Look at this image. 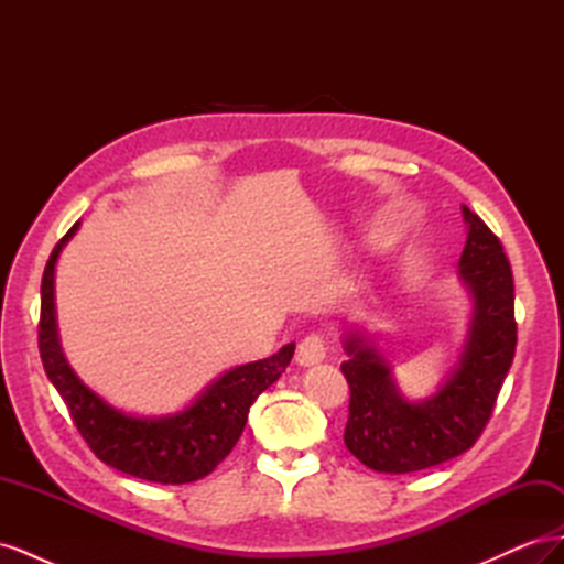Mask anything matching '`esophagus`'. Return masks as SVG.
Here are the masks:
<instances>
[{
    "label": "esophagus",
    "mask_w": 564,
    "mask_h": 564,
    "mask_svg": "<svg viewBox=\"0 0 564 564\" xmlns=\"http://www.w3.org/2000/svg\"><path fill=\"white\" fill-rule=\"evenodd\" d=\"M324 357H327V344H324V338L319 334L305 336L301 344H299V348H296V362L301 367L319 365Z\"/></svg>",
    "instance_id": "1"
}]
</instances>
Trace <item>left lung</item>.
Wrapping results in <instances>:
<instances>
[{"mask_svg":"<svg viewBox=\"0 0 564 564\" xmlns=\"http://www.w3.org/2000/svg\"><path fill=\"white\" fill-rule=\"evenodd\" d=\"M468 237L458 280L473 301L470 327L458 365L433 395H402L392 365L367 332L348 329L340 371L350 386L346 447L379 473H414L468 452L480 437L513 365L518 324L513 272L499 237L466 204Z\"/></svg>","mask_w":564,"mask_h":564,"instance_id":"left-lung-1","label":"left lung"}]
</instances>
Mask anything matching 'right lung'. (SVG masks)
Returning <instances> with one entry per match:
<instances>
[{
  "instance_id": "add662e5",
  "label": "right lung",
  "mask_w": 564,
  "mask_h": 564,
  "mask_svg": "<svg viewBox=\"0 0 564 564\" xmlns=\"http://www.w3.org/2000/svg\"><path fill=\"white\" fill-rule=\"evenodd\" d=\"M77 230L79 224L51 251L42 278L40 355L46 377L70 409L79 435L104 464L160 485L202 480L232 452L247 425L249 406L282 377L296 346L286 344L263 360L220 373L193 404L176 414L135 416L122 412L84 383L61 350L54 278L58 256Z\"/></svg>"
}]
</instances>
